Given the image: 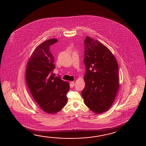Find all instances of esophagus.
<instances>
[{
  "mask_svg": "<svg viewBox=\"0 0 146 146\" xmlns=\"http://www.w3.org/2000/svg\"><path fill=\"white\" fill-rule=\"evenodd\" d=\"M74 84H74V82H73V81L70 82V85H71L72 87H74Z\"/></svg>",
  "mask_w": 146,
  "mask_h": 146,
  "instance_id": "obj_1",
  "label": "esophagus"
}]
</instances>
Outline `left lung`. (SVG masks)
<instances>
[{
    "mask_svg": "<svg viewBox=\"0 0 146 146\" xmlns=\"http://www.w3.org/2000/svg\"><path fill=\"white\" fill-rule=\"evenodd\" d=\"M84 43L85 87L81 92L84 102L96 114L109 110L119 88L118 64L108 47L87 36Z\"/></svg>",
    "mask_w": 146,
    "mask_h": 146,
    "instance_id": "left-lung-1",
    "label": "left lung"
}]
</instances>
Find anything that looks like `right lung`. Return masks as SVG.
Returning <instances> with one entry per match:
<instances>
[{
	"label": "right lung",
	"mask_w": 146,
	"mask_h": 146,
	"mask_svg": "<svg viewBox=\"0 0 146 146\" xmlns=\"http://www.w3.org/2000/svg\"><path fill=\"white\" fill-rule=\"evenodd\" d=\"M52 38L40 44L27 64L26 82L32 96L40 109L49 114L60 111L67 102L70 87L60 77L54 76V59L50 46L57 42Z\"/></svg>",
	"instance_id": "obj_1"
}]
</instances>
